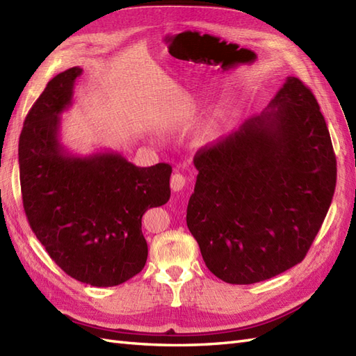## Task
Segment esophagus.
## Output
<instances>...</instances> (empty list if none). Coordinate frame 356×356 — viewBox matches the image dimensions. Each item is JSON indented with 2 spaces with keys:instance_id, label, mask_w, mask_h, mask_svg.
<instances>
[{
  "instance_id": "obj_1",
  "label": "esophagus",
  "mask_w": 356,
  "mask_h": 356,
  "mask_svg": "<svg viewBox=\"0 0 356 356\" xmlns=\"http://www.w3.org/2000/svg\"><path fill=\"white\" fill-rule=\"evenodd\" d=\"M170 185H171V189L175 191V193H179V191H181V189L185 188L186 177L184 175H180V172H176V175L171 176Z\"/></svg>"
}]
</instances>
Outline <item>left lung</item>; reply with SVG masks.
<instances>
[{
  "mask_svg": "<svg viewBox=\"0 0 356 356\" xmlns=\"http://www.w3.org/2000/svg\"><path fill=\"white\" fill-rule=\"evenodd\" d=\"M186 224L207 269L252 284L304 260L331 206L337 161L314 95L289 76L266 111L202 147Z\"/></svg>",
  "mask_w": 356,
  "mask_h": 356,
  "instance_id": "8db88e82",
  "label": "left lung"
}]
</instances>
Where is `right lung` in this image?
Segmentation results:
<instances>
[{
    "label": "right lung",
    "mask_w": 356,
    "mask_h": 356,
    "mask_svg": "<svg viewBox=\"0 0 356 356\" xmlns=\"http://www.w3.org/2000/svg\"><path fill=\"white\" fill-rule=\"evenodd\" d=\"M83 69L54 76L26 114L19 176L26 220L67 275L96 287L118 286L141 272L147 242L141 218L170 200V163L136 167L120 153L69 154L60 114L72 104Z\"/></svg>",
    "instance_id": "1"
}]
</instances>
